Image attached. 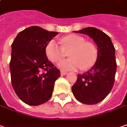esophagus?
Returning a JSON list of instances; mask_svg holds the SVG:
<instances>
[{
    "label": "esophagus",
    "mask_w": 127,
    "mask_h": 127,
    "mask_svg": "<svg viewBox=\"0 0 127 127\" xmlns=\"http://www.w3.org/2000/svg\"><path fill=\"white\" fill-rule=\"evenodd\" d=\"M66 74H67V72H65V71H63V70L61 71V75H65Z\"/></svg>",
    "instance_id": "34e87169"
}]
</instances>
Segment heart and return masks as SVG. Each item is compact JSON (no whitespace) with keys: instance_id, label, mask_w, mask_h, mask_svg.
<instances>
[{"instance_id":"b5f03b06","label":"heart","mask_w":127,"mask_h":127,"mask_svg":"<svg viewBox=\"0 0 127 127\" xmlns=\"http://www.w3.org/2000/svg\"><path fill=\"white\" fill-rule=\"evenodd\" d=\"M61 46L51 40L45 46V54L50 62H57L69 52L70 59L60 62L58 67L64 70L92 68L97 59V50L91 42L85 41L84 38L75 34L64 36L59 41Z\"/></svg>"}]
</instances>
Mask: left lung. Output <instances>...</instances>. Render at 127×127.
<instances>
[{"instance_id":"8db88e82","label":"left lung","mask_w":127,"mask_h":127,"mask_svg":"<svg viewBox=\"0 0 127 127\" xmlns=\"http://www.w3.org/2000/svg\"><path fill=\"white\" fill-rule=\"evenodd\" d=\"M75 33L89 35L97 46V59L91 70L78 75L72 91L78 101L86 104L102 102L111 91L117 69L115 49L111 38L95 28H86Z\"/></svg>"}]
</instances>
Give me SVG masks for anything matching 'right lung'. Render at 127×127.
<instances>
[{
  "mask_svg": "<svg viewBox=\"0 0 127 127\" xmlns=\"http://www.w3.org/2000/svg\"><path fill=\"white\" fill-rule=\"evenodd\" d=\"M59 32L32 26L18 33L12 44L9 69L13 89L23 102L38 106L52 97L60 70L48 61L45 46Z\"/></svg>",
  "mask_w": 127,
  "mask_h": 127,
  "instance_id": "1",
  "label": "right lung"
}]
</instances>
